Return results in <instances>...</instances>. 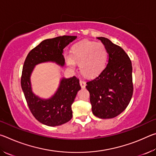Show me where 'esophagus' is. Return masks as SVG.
Instances as JSON below:
<instances>
[{"mask_svg":"<svg viewBox=\"0 0 156 156\" xmlns=\"http://www.w3.org/2000/svg\"><path fill=\"white\" fill-rule=\"evenodd\" d=\"M80 86H81V87H82V88H83V89L85 88L86 83H85V82H84V80H80Z\"/></svg>","mask_w":156,"mask_h":156,"instance_id":"esophagus-1","label":"esophagus"}]
</instances>
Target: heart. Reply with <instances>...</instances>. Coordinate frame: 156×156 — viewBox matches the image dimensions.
<instances>
[{
  "label": "heart",
  "mask_w": 156,
  "mask_h": 156,
  "mask_svg": "<svg viewBox=\"0 0 156 156\" xmlns=\"http://www.w3.org/2000/svg\"><path fill=\"white\" fill-rule=\"evenodd\" d=\"M69 67L74 69L79 65L83 74L93 78L99 74L105 67L107 60V51L102 43L84 40L75 44L71 54L64 55Z\"/></svg>",
  "instance_id": "1"
}]
</instances>
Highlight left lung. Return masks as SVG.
I'll return each mask as SVG.
<instances>
[{
	"label": "left lung",
	"instance_id": "obj_1",
	"mask_svg": "<svg viewBox=\"0 0 156 156\" xmlns=\"http://www.w3.org/2000/svg\"><path fill=\"white\" fill-rule=\"evenodd\" d=\"M106 47L109 60L101 73L87 83L94 115L102 119L120 114L130 102L133 87L131 61L120 46L108 38L98 37Z\"/></svg>",
	"mask_w": 156,
	"mask_h": 156
}]
</instances>
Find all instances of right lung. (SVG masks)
I'll use <instances>...</instances> for the list:
<instances>
[{
	"label": "right lung",
	"instance_id": "1",
	"mask_svg": "<svg viewBox=\"0 0 156 156\" xmlns=\"http://www.w3.org/2000/svg\"><path fill=\"white\" fill-rule=\"evenodd\" d=\"M76 38L75 36H62L42 41L31 50L23 65L20 83L26 101L36 119L47 126H59L72 119V105L81 89L79 79L76 76L63 77L56 93L48 99H43L33 93L31 73L36 65L43 62H56L63 67L65 62L63 49Z\"/></svg>",
	"mask_w": 156,
	"mask_h": 156
}]
</instances>
